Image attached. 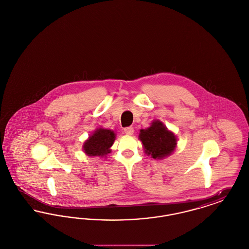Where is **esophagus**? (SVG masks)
<instances>
[{"instance_id":"obj_1","label":"esophagus","mask_w":249,"mask_h":249,"mask_svg":"<svg viewBox=\"0 0 249 249\" xmlns=\"http://www.w3.org/2000/svg\"><path fill=\"white\" fill-rule=\"evenodd\" d=\"M133 128L132 127H126L125 129H124V133H126V134H128V135H131L132 133H133Z\"/></svg>"}]
</instances>
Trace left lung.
I'll return each mask as SVG.
<instances>
[{
    "mask_svg": "<svg viewBox=\"0 0 249 249\" xmlns=\"http://www.w3.org/2000/svg\"><path fill=\"white\" fill-rule=\"evenodd\" d=\"M139 137L145 153L151 155L153 159H162L169 156L177 145L175 134L167 130L159 120L154 121L149 128L140 130Z\"/></svg>",
    "mask_w": 249,
    "mask_h": 249,
    "instance_id": "1",
    "label": "left lung"
}]
</instances>
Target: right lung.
Returning a JSON list of instances; mask_svg holds the SVG:
<instances>
[{"instance_id":"1","label":"right lung","mask_w":249,"mask_h":249,"mask_svg":"<svg viewBox=\"0 0 249 249\" xmlns=\"http://www.w3.org/2000/svg\"><path fill=\"white\" fill-rule=\"evenodd\" d=\"M113 130L99 129L84 143L85 153L89 156H105L110 153V147L115 141Z\"/></svg>"}]
</instances>
